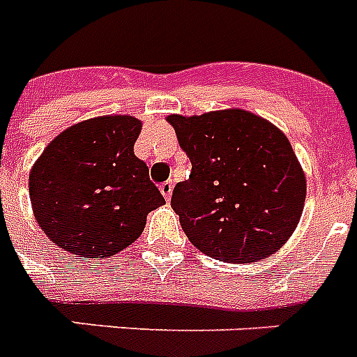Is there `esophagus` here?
I'll return each instance as SVG.
<instances>
[{
	"mask_svg": "<svg viewBox=\"0 0 357 357\" xmlns=\"http://www.w3.org/2000/svg\"><path fill=\"white\" fill-rule=\"evenodd\" d=\"M159 190H161V194H163V196H165V199L169 202L170 196H172L174 183H172V181H165V183H161V187H159Z\"/></svg>",
	"mask_w": 357,
	"mask_h": 357,
	"instance_id": "34e87169",
	"label": "esophagus"
}]
</instances>
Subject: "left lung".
Here are the masks:
<instances>
[{
    "instance_id": "1",
    "label": "left lung",
    "mask_w": 357,
    "mask_h": 357,
    "mask_svg": "<svg viewBox=\"0 0 357 357\" xmlns=\"http://www.w3.org/2000/svg\"><path fill=\"white\" fill-rule=\"evenodd\" d=\"M192 170L174 187L187 238L222 262H259L299 224L306 178L288 137L245 109L169 115Z\"/></svg>"
}]
</instances>
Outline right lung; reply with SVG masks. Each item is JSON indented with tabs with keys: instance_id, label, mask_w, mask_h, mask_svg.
<instances>
[{
	"instance_id": "add662e5",
	"label": "right lung",
	"mask_w": 357,
	"mask_h": 357,
	"mask_svg": "<svg viewBox=\"0 0 357 357\" xmlns=\"http://www.w3.org/2000/svg\"><path fill=\"white\" fill-rule=\"evenodd\" d=\"M141 128L132 115H104L69 126L45 146L29 174V194L53 244L102 259L141 236L146 214L165 204L133 153Z\"/></svg>"
}]
</instances>
